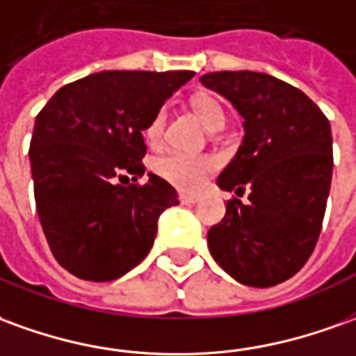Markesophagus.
<instances>
[{
  "mask_svg": "<svg viewBox=\"0 0 356 356\" xmlns=\"http://www.w3.org/2000/svg\"><path fill=\"white\" fill-rule=\"evenodd\" d=\"M179 200H181V204H196L198 202V196L185 195V193H181V195H179Z\"/></svg>",
  "mask_w": 356,
  "mask_h": 356,
  "instance_id": "1",
  "label": "esophagus"
}]
</instances>
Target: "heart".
<instances>
[{
	"instance_id": "obj_1",
	"label": "heart",
	"mask_w": 356,
	"mask_h": 356,
	"mask_svg": "<svg viewBox=\"0 0 356 356\" xmlns=\"http://www.w3.org/2000/svg\"><path fill=\"white\" fill-rule=\"evenodd\" d=\"M193 108L196 115L202 121L206 129L225 125V113L218 104L216 98L208 94H198L193 98ZM165 127V109L160 108L154 111V115L144 125L143 135L148 144L160 143ZM154 171L161 179L170 181L171 185L179 186L183 191H196L200 188L206 175L216 168V160L208 154H185V152H170L165 156L156 158L152 163Z\"/></svg>"
}]
</instances>
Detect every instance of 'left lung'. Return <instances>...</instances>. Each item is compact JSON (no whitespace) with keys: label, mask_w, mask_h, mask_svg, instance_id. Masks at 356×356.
Masks as SVG:
<instances>
[{"label":"left lung","mask_w":356,"mask_h":356,"mask_svg":"<svg viewBox=\"0 0 356 356\" xmlns=\"http://www.w3.org/2000/svg\"><path fill=\"white\" fill-rule=\"evenodd\" d=\"M200 83L245 119V138L218 185L249 200H227L208 231L213 260L233 280L272 287L299 272L316 247L332 185L330 121L299 88L272 74L218 71Z\"/></svg>","instance_id":"left-lung-1"}]
</instances>
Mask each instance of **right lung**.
Returning <instances> with one entry per match:
<instances>
[{
	"mask_svg": "<svg viewBox=\"0 0 356 356\" xmlns=\"http://www.w3.org/2000/svg\"><path fill=\"white\" fill-rule=\"evenodd\" d=\"M193 76L102 71L61 86L36 115L29 150L34 200L51 254L67 272L111 282L150 252L160 213L179 200L154 173L136 183L144 175L143 131ZM127 175L136 183L125 186Z\"/></svg>",
	"mask_w": 356,
	"mask_h": 356,
	"instance_id": "add662e5",
	"label": "right lung"
}]
</instances>
